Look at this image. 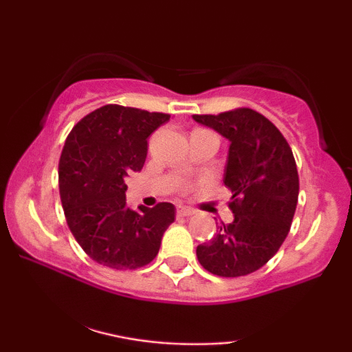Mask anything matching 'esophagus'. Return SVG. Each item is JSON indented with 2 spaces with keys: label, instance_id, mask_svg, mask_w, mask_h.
Instances as JSON below:
<instances>
[{
  "label": "esophagus",
  "instance_id": "obj_1",
  "mask_svg": "<svg viewBox=\"0 0 352 352\" xmlns=\"http://www.w3.org/2000/svg\"><path fill=\"white\" fill-rule=\"evenodd\" d=\"M176 213H177V216H192L195 213V211L189 208V206H177Z\"/></svg>",
  "mask_w": 352,
  "mask_h": 352
}]
</instances>
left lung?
<instances>
[{"mask_svg": "<svg viewBox=\"0 0 352 352\" xmlns=\"http://www.w3.org/2000/svg\"><path fill=\"white\" fill-rule=\"evenodd\" d=\"M195 122L229 139L224 184L232 192L234 221H221L214 237L197 247L206 271L242 277L263 267L282 247L295 216L300 177L287 139L256 110L240 107Z\"/></svg>", "mask_w": 352, "mask_h": 352, "instance_id": "1", "label": "left lung"}]
</instances>
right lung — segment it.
I'll use <instances>...</instances> for the list:
<instances>
[{
    "label": "right lung",
    "instance_id": "obj_1",
    "mask_svg": "<svg viewBox=\"0 0 352 352\" xmlns=\"http://www.w3.org/2000/svg\"><path fill=\"white\" fill-rule=\"evenodd\" d=\"M168 120V113L107 104L81 118L65 139L59 160L62 208L76 242L102 266H146L175 221L171 204L134 211L124 195V177L146 162L147 138Z\"/></svg>",
    "mask_w": 352,
    "mask_h": 352
}]
</instances>
